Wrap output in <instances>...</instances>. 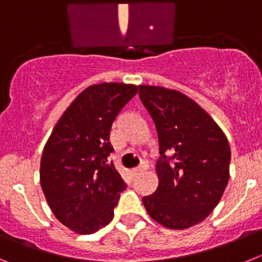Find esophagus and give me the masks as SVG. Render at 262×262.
I'll return each instance as SVG.
<instances>
[{"mask_svg": "<svg viewBox=\"0 0 262 262\" xmlns=\"http://www.w3.org/2000/svg\"><path fill=\"white\" fill-rule=\"evenodd\" d=\"M147 167H148V164L146 163V162H141L140 166L132 169V175H133V176L140 175L141 172H143V171H146V169H147Z\"/></svg>", "mask_w": 262, "mask_h": 262, "instance_id": "obj_1", "label": "esophagus"}]
</instances>
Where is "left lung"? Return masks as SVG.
<instances>
[{
    "label": "left lung",
    "instance_id": "8db88e82",
    "mask_svg": "<svg viewBox=\"0 0 262 262\" xmlns=\"http://www.w3.org/2000/svg\"><path fill=\"white\" fill-rule=\"evenodd\" d=\"M140 98L159 140L158 188L143 197L155 222L185 230L202 222L222 197L230 178L227 137L194 100L176 90L141 84Z\"/></svg>",
    "mask_w": 262,
    "mask_h": 262
}]
</instances>
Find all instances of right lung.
<instances>
[{
  "instance_id": "obj_1",
  "label": "right lung",
  "mask_w": 262,
  "mask_h": 262,
  "mask_svg": "<svg viewBox=\"0 0 262 262\" xmlns=\"http://www.w3.org/2000/svg\"><path fill=\"white\" fill-rule=\"evenodd\" d=\"M138 91L134 84L89 86L52 130L40 162V184L52 213L77 234H94L112 221L126 188L108 157L112 122Z\"/></svg>"
}]
</instances>
